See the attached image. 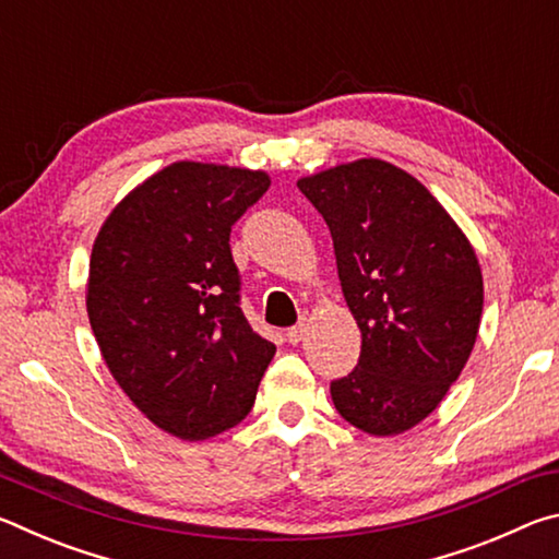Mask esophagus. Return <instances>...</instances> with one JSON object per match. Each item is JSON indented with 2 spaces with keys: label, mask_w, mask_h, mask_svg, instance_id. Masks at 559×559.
<instances>
[{
  "label": "esophagus",
  "mask_w": 559,
  "mask_h": 559,
  "mask_svg": "<svg viewBox=\"0 0 559 559\" xmlns=\"http://www.w3.org/2000/svg\"><path fill=\"white\" fill-rule=\"evenodd\" d=\"M302 335H306V325H296V328H288L286 330V340H288V343L290 345H298L300 343V340H302Z\"/></svg>",
  "instance_id": "34e87169"
}]
</instances>
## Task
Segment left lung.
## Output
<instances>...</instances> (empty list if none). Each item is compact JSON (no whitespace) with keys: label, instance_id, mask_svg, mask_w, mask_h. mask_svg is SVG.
Listing matches in <instances>:
<instances>
[{"label":"left lung","instance_id":"1","mask_svg":"<svg viewBox=\"0 0 559 559\" xmlns=\"http://www.w3.org/2000/svg\"><path fill=\"white\" fill-rule=\"evenodd\" d=\"M333 236L337 276L362 333L359 362L330 384L335 409L396 437L437 409L466 367L484 273L461 226L419 179L380 157L300 177Z\"/></svg>","mask_w":559,"mask_h":559}]
</instances>
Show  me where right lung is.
Returning <instances> with one entry per match:
<instances>
[{
    "label": "right lung",
    "instance_id": "add662e5",
    "mask_svg": "<svg viewBox=\"0 0 559 559\" xmlns=\"http://www.w3.org/2000/svg\"><path fill=\"white\" fill-rule=\"evenodd\" d=\"M269 173L214 163L157 169L93 241L86 310L112 380L150 421L204 441L246 419L276 345L246 323L229 234Z\"/></svg>",
    "mask_w": 559,
    "mask_h": 559
}]
</instances>
